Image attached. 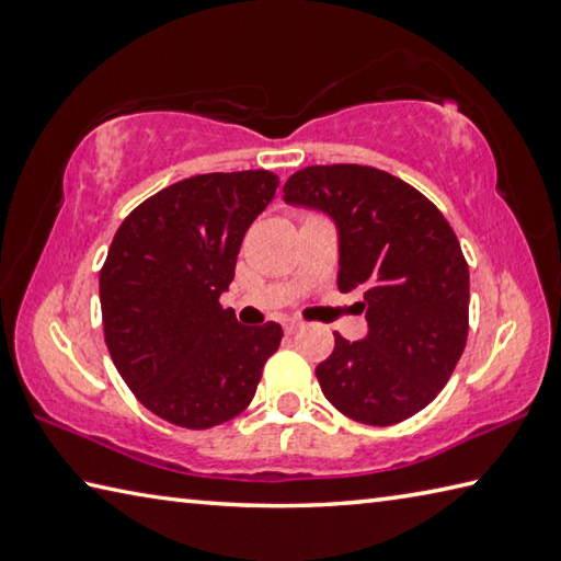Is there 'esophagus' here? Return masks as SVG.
<instances>
[{"mask_svg":"<svg viewBox=\"0 0 561 561\" xmlns=\"http://www.w3.org/2000/svg\"><path fill=\"white\" fill-rule=\"evenodd\" d=\"M299 329H301V321H297V319L284 321V331H287V334H297Z\"/></svg>","mask_w":561,"mask_h":561,"instance_id":"1","label":"esophagus"}]
</instances>
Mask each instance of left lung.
Instances as JSON below:
<instances>
[{"label": "left lung", "mask_w": 561, "mask_h": 561, "mask_svg": "<svg viewBox=\"0 0 561 561\" xmlns=\"http://www.w3.org/2000/svg\"><path fill=\"white\" fill-rule=\"evenodd\" d=\"M284 201L327 213L339 230V291L360 294L368 334L317 366L327 401L366 425H393L443 391L468 341L470 272L443 213L386 170L309 165Z\"/></svg>", "instance_id": "1"}]
</instances>
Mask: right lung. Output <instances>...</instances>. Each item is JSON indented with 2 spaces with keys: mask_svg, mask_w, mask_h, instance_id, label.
Listing matches in <instances>:
<instances>
[{
  "mask_svg": "<svg viewBox=\"0 0 561 561\" xmlns=\"http://www.w3.org/2000/svg\"><path fill=\"white\" fill-rule=\"evenodd\" d=\"M277 185L270 170L180 180L113 237L99 274L108 354L138 401L180 428L240 415L279 348V324L242 327L220 304L244 232Z\"/></svg>",
  "mask_w": 561,
  "mask_h": 561,
  "instance_id": "1",
  "label": "right lung"
}]
</instances>
